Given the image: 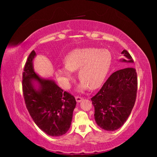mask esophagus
Listing matches in <instances>:
<instances>
[{"label": "esophagus", "instance_id": "34e87169", "mask_svg": "<svg viewBox=\"0 0 157 157\" xmlns=\"http://www.w3.org/2000/svg\"><path fill=\"white\" fill-rule=\"evenodd\" d=\"M75 99H76V101H77V102H80L83 99V98L82 97H80V96H75Z\"/></svg>", "mask_w": 157, "mask_h": 157}]
</instances>
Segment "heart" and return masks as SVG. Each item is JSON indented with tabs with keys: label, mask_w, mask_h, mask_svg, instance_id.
Listing matches in <instances>:
<instances>
[{
	"label": "heart",
	"mask_w": 157,
	"mask_h": 157,
	"mask_svg": "<svg viewBox=\"0 0 157 157\" xmlns=\"http://www.w3.org/2000/svg\"><path fill=\"white\" fill-rule=\"evenodd\" d=\"M112 59L111 52L106 49L77 48L65 57V65L57 69L56 74L61 84L68 88L73 78L72 72L78 69V77L81 80L79 90L96 89L105 78Z\"/></svg>",
	"instance_id": "b5f03b06"
}]
</instances>
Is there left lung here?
Instances as JSON below:
<instances>
[{
  "mask_svg": "<svg viewBox=\"0 0 157 157\" xmlns=\"http://www.w3.org/2000/svg\"><path fill=\"white\" fill-rule=\"evenodd\" d=\"M121 54L128 59H122V61L134 63L127 50H124ZM137 90V77L134 68L127 67L113 73L91 98L97 124L107 131L121 128L134 106Z\"/></svg>",
  "mask_w": 157,
  "mask_h": 157,
  "instance_id": "8db88e82",
  "label": "left lung"
}]
</instances>
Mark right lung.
I'll return each mask as SVG.
<instances>
[{"label": "right lung", "mask_w": 157, "mask_h": 157, "mask_svg": "<svg viewBox=\"0 0 157 157\" xmlns=\"http://www.w3.org/2000/svg\"><path fill=\"white\" fill-rule=\"evenodd\" d=\"M36 53L33 50L27 59L23 72L22 90L26 107L40 130L51 136H61L71 126L77 101L75 97L63 91L54 80L43 79L33 67ZM40 87L36 89L34 82Z\"/></svg>", "instance_id": "obj_1"}]
</instances>
